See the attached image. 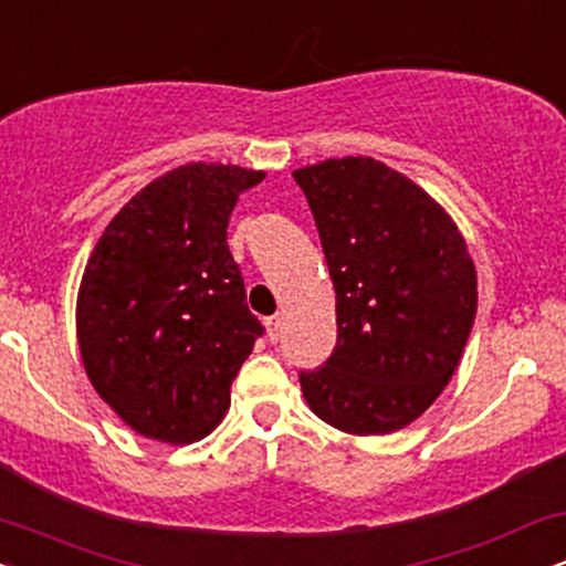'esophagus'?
<instances>
[{"label":"esophagus","mask_w":566,"mask_h":566,"mask_svg":"<svg viewBox=\"0 0 566 566\" xmlns=\"http://www.w3.org/2000/svg\"><path fill=\"white\" fill-rule=\"evenodd\" d=\"M282 316H271V319H265V333H269V340L276 343L279 337H282Z\"/></svg>","instance_id":"1"}]
</instances>
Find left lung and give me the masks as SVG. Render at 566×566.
I'll return each instance as SVG.
<instances>
[{
    "instance_id": "1",
    "label": "left lung",
    "mask_w": 566,
    "mask_h": 566,
    "mask_svg": "<svg viewBox=\"0 0 566 566\" xmlns=\"http://www.w3.org/2000/svg\"><path fill=\"white\" fill-rule=\"evenodd\" d=\"M335 287L337 346L301 373L308 407L354 437L418 420L460 365L476 319V269L450 212L373 157L292 172Z\"/></svg>"
}]
</instances>
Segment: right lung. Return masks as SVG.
I'll use <instances>...</instances> for the list:
<instances>
[{
  "instance_id": "right-lung-1",
  "label": "right lung",
  "mask_w": 566,
  "mask_h": 566,
  "mask_svg": "<svg viewBox=\"0 0 566 566\" xmlns=\"http://www.w3.org/2000/svg\"><path fill=\"white\" fill-rule=\"evenodd\" d=\"M263 170L191 161L140 188L97 239L76 295L90 382L140 437L191 444L231 405L261 322L226 229Z\"/></svg>"
}]
</instances>
